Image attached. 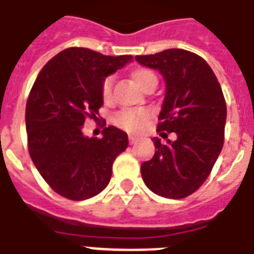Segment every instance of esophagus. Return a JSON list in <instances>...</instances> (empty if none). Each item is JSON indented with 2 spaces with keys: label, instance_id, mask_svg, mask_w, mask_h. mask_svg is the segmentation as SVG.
<instances>
[{
  "label": "esophagus",
  "instance_id": "34e87169",
  "mask_svg": "<svg viewBox=\"0 0 254 254\" xmlns=\"http://www.w3.org/2000/svg\"><path fill=\"white\" fill-rule=\"evenodd\" d=\"M135 142H137V138L134 137V135H129V143H130V145H134Z\"/></svg>",
  "mask_w": 254,
  "mask_h": 254
}]
</instances>
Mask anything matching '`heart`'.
Returning <instances> with one entry per match:
<instances>
[{"instance_id": "heart-1", "label": "heart", "mask_w": 254, "mask_h": 254, "mask_svg": "<svg viewBox=\"0 0 254 254\" xmlns=\"http://www.w3.org/2000/svg\"><path fill=\"white\" fill-rule=\"evenodd\" d=\"M131 78L134 82L142 88V90H148V88L154 87L158 84V77L151 69L147 67H134L130 71ZM112 90H113V78L109 75L103 79L102 86H100V94L102 99L106 103L111 102L112 99ZM151 119V112L141 109V111H135V109H124L119 112L115 116L113 121L117 127L124 129L125 131L129 133H139V131L145 127L146 123Z\"/></svg>"}]
</instances>
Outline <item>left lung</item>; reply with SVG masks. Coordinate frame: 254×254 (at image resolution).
Segmentation results:
<instances>
[{"mask_svg":"<svg viewBox=\"0 0 254 254\" xmlns=\"http://www.w3.org/2000/svg\"><path fill=\"white\" fill-rule=\"evenodd\" d=\"M135 60L163 74L166 98L156 131L163 137V131L177 135L166 145L152 138L155 154L142 163V179L155 194L185 198L205 183L223 147L227 107L222 87L209 64L185 49Z\"/></svg>","mask_w":254,"mask_h":254,"instance_id":"1","label":"left lung"}]
</instances>
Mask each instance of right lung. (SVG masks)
Masks as SVG:
<instances>
[{"mask_svg": "<svg viewBox=\"0 0 254 254\" xmlns=\"http://www.w3.org/2000/svg\"><path fill=\"white\" fill-rule=\"evenodd\" d=\"M131 60L71 47L49 60L35 79L26 104L28 152L45 183L65 198L99 194L127 150V134L117 127H104L100 139L84 137L82 129L87 119L98 120L103 79Z\"/></svg>", "mask_w": 254, "mask_h": 254, "instance_id": "right-lung-1", "label": "right lung"}]
</instances>
